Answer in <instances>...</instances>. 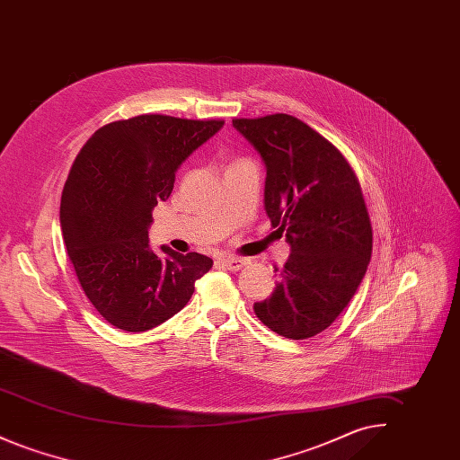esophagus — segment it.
<instances>
[{
    "instance_id": "esophagus-1",
    "label": "esophagus",
    "mask_w": 460,
    "mask_h": 460,
    "mask_svg": "<svg viewBox=\"0 0 460 460\" xmlns=\"http://www.w3.org/2000/svg\"><path fill=\"white\" fill-rule=\"evenodd\" d=\"M220 265L227 270H240L246 263L248 259H241V257H222L219 259Z\"/></svg>"
}]
</instances>
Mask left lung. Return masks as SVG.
I'll return each mask as SVG.
<instances>
[{
  "label": "left lung",
  "mask_w": 460,
  "mask_h": 460,
  "mask_svg": "<svg viewBox=\"0 0 460 460\" xmlns=\"http://www.w3.org/2000/svg\"><path fill=\"white\" fill-rule=\"evenodd\" d=\"M233 126L262 156L265 212L291 248L276 289L253 310L285 338H312L349 305L371 261L358 179L334 145L293 115L233 119Z\"/></svg>",
  "instance_id": "1"
}]
</instances>
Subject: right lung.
Wrapping results in <instances>:
<instances>
[{
	"label": "right lung",
	"mask_w": 460,
	"mask_h": 460,
	"mask_svg": "<svg viewBox=\"0 0 460 460\" xmlns=\"http://www.w3.org/2000/svg\"><path fill=\"white\" fill-rule=\"evenodd\" d=\"M224 126L146 113L110 122L88 139L66 177L60 224L66 253L89 302L115 328L141 332L186 305L212 259L148 244L158 201L175 171Z\"/></svg>",
	"instance_id": "add662e5"
}]
</instances>
